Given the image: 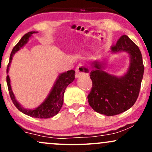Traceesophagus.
<instances>
[{"instance_id":"1","label":"esophagus","mask_w":152,"mask_h":152,"mask_svg":"<svg viewBox=\"0 0 152 152\" xmlns=\"http://www.w3.org/2000/svg\"><path fill=\"white\" fill-rule=\"evenodd\" d=\"M89 74V70L86 66L79 64L76 69V78H79L83 75H88Z\"/></svg>"}]
</instances>
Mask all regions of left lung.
Instances as JSON below:
<instances>
[{"label": "left lung", "mask_w": 152, "mask_h": 152, "mask_svg": "<svg viewBox=\"0 0 152 152\" xmlns=\"http://www.w3.org/2000/svg\"><path fill=\"white\" fill-rule=\"evenodd\" d=\"M111 54L126 52L129 56V66L123 76L109 74L105 70L106 60L92 63L90 73L92 88L88 96V104L96 112L114 116L133 106L139 96L144 66L139 47L126 35L111 48Z\"/></svg>", "instance_id": "obj_1"}]
</instances>
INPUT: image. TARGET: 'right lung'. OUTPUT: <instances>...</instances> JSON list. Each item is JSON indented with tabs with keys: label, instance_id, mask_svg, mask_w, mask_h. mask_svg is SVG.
Masks as SVG:
<instances>
[{
	"label": "right lung",
	"instance_id": "right-lung-1",
	"mask_svg": "<svg viewBox=\"0 0 152 152\" xmlns=\"http://www.w3.org/2000/svg\"><path fill=\"white\" fill-rule=\"evenodd\" d=\"M36 31H31L28 34L24 35L19 41V42L15 45L14 48L12 50L10 56V60L8 63V68H7V74L9 71V67L11 64L13 55L18 51L20 48H23L28 42L29 38L33 36V34H37ZM75 78V71L71 70L66 72L62 73L58 75L56 78V81L54 83L51 90L43 102L35 109H26L19 103L15 99V96L12 91L11 85H10V79L9 76H7L6 81L8 85V91H9L10 96L13 104L19 111L25 114L28 116L34 118H48L53 117L59 112L61 109L63 104H64V95L66 87L69 86L71 83L74 81Z\"/></svg>",
	"mask_w": 152,
	"mask_h": 152
}]
</instances>
